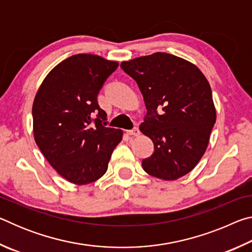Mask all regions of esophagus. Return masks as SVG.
Wrapping results in <instances>:
<instances>
[{"instance_id":"1","label":"esophagus","mask_w":252,"mask_h":252,"mask_svg":"<svg viewBox=\"0 0 252 252\" xmlns=\"http://www.w3.org/2000/svg\"><path fill=\"white\" fill-rule=\"evenodd\" d=\"M126 133L129 134V135L138 136V135H140V130L138 129V127H134V129H132V130H127Z\"/></svg>"}]
</instances>
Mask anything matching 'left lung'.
<instances>
[{"instance_id":"8db88e82","label":"left lung","mask_w":252,"mask_h":252,"mask_svg":"<svg viewBox=\"0 0 252 252\" xmlns=\"http://www.w3.org/2000/svg\"><path fill=\"white\" fill-rule=\"evenodd\" d=\"M121 67L136 81L148 110L140 131L152 140L155 152L142 161L143 170L168 181L186 176L206 152L216 123L206 76L191 62L164 52L125 61Z\"/></svg>"}]
</instances>
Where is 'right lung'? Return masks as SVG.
<instances>
[{"mask_svg": "<svg viewBox=\"0 0 252 252\" xmlns=\"http://www.w3.org/2000/svg\"><path fill=\"white\" fill-rule=\"evenodd\" d=\"M118 65L100 55H72L49 72L34 97V140L55 171L74 185L103 176L122 140V130L103 126L106 113L96 100Z\"/></svg>", "mask_w": 252, "mask_h": 252, "instance_id": "add662e5", "label": "right lung"}]
</instances>
